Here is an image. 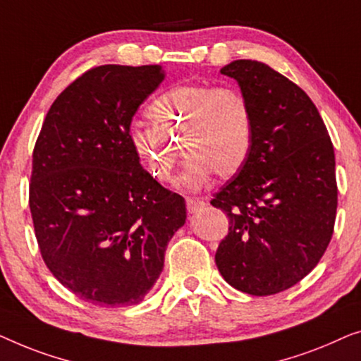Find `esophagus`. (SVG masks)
Masks as SVG:
<instances>
[{"label":"esophagus","instance_id":"34e87169","mask_svg":"<svg viewBox=\"0 0 361 361\" xmlns=\"http://www.w3.org/2000/svg\"><path fill=\"white\" fill-rule=\"evenodd\" d=\"M206 202L200 197H186V209L188 212H197L201 207H204Z\"/></svg>","mask_w":361,"mask_h":361}]
</instances>
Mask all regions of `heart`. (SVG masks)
I'll list each match as a JSON object with an SVG mask.
<instances>
[{
	"mask_svg": "<svg viewBox=\"0 0 361 361\" xmlns=\"http://www.w3.org/2000/svg\"><path fill=\"white\" fill-rule=\"evenodd\" d=\"M152 126H132L135 155L155 180H173L181 157L188 155L180 185L200 190L216 173L229 178L242 169L253 144V113L240 90L209 83L166 90L147 108Z\"/></svg>",
	"mask_w": 361,
	"mask_h": 361,
	"instance_id": "1",
	"label": "heart"
}]
</instances>
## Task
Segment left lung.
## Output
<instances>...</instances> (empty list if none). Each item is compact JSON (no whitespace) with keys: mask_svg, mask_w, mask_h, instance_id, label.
<instances>
[{"mask_svg":"<svg viewBox=\"0 0 361 361\" xmlns=\"http://www.w3.org/2000/svg\"><path fill=\"white\" fill-rule=\"evenodd\" d=\"M221 73L250 101L253 144L211 201L229 217L216 265L238 291L270 296L301 281L327 250L337 212L334 145L311 98L267 63L233 60Z\"/></svg>","mask_w":361,"mask_h":361,"instance_id":"left-lung-1","label":"left lung"}]
</instances>
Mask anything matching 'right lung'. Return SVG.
Masks as SVG:
<instances>
[{
	"mask_svg": "<svg viewBox=\"0 0 361 361\" xmlns=\"http://www.w3.org/2000/svg\"><path fill=\"white\" fill-rule=\"evenodd\" d=\"M160 65H101L50 106L35 142L29 207L50 273L86 302L139 304L185 224V200L142 169L129 140Z\"/></svg>",
	"mask_w": 361,
	"mask_h": 361,
	"instance_id": "right-lung-1",
	"label": "right lung"
}]
</instances>
